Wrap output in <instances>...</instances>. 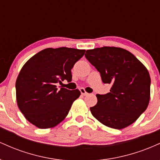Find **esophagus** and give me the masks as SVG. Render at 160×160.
Masks as SVG:
<instances>
[{"label":"esophagus","instance_id":"1","mask_svg":"<svg viewBox=\"0 0 160 160\" xmlns=\"http://www.w3.org/2000/svg\"><path fill=\"white\" fill-rule=\"evenodd\" d=\"M80 92H81V94H82V95H87L88 94H89V93L86 92L85 89H82V88H81V89H80Z\"/></svg>","mask_w":160,"mask_h":160}]
</instances>
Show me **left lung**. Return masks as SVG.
Listing matches in <instances>:
<instances>
[{"mask_svg": "<svg viewBox=\"0 0 160 160\" xmlns=\"http://www.w3.org/2000/svg\"><path fill=\"white\" fill-rule=\"evenodd\" d=\"M85 56L100 73L104 83L111 84L110 92L97 94L92 114L110 128L121 129L137 120L148 108L150 77L148 69L126 49L103 47L86 50Z\"/></svg>", "mask_w": 160, "mask_h": 160, "instance_id": "left-lung-1", "label": "left lung"}]
</instances>
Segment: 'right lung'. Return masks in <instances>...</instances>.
I'll list each match as a JSON object with an SVG mask.
<instances>
[{"label":"right lung","instance_id":"right-lung-1","mask_svg":"<svg viewBox=\"0 0 160 160\" xmlns=\"http://www.w3.org/2000/svg\"><path fill=\"white\" fill-rule=\"evenodd\" d=\"M85 49L47 48L32 56L20 71L16 82L18 107L28 121L40 128L56 126L67 117L78 89L69 90L56 83L71 82V69Z\"/></svg>","mask_w":160,"mask_h":160}]
</instances>
